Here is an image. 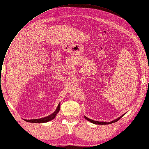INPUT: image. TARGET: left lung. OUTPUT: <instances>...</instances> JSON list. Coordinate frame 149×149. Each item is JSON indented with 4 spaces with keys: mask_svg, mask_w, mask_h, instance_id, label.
Masks as SVG:
<instances>
[{
    "mask_svg": "<svg viewBox=\"0 0 149 149\" xmlns=\"http://www.w3.org/2000/svg\"><path fill=\"white\" fill-rule=\"evenodd\" d=\"M125 114H123L122 116H121L120 117H119L118 118H117V119H116V120H113V121H110V122H105V121H95V120H91V119H90V118H88V117H87L86 116H84V118H86V119H87L88 121H90V122H91V123H93V124H100V125H104V124H111V123H114V122H115V121H118L120 118H121Z\"/></svg>",
    "mask_w": 149,
    "mask_h": 149,
    "instance_id": "8db88e82",
    "label": "left lung"
}]
</instances>
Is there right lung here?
<instances>
[{"mask_svg": "<svg viewBox=\"0 0 149 149\" xmlns=\"http://www.w3.org/2000/svg\"><path fill=\"white\" fill-rule=\"evenodd\" d=\"M60 103H59L58 107L56 108V109L55 110V111L51 114H50L48 116L43 117V118H38V119H32V120H26L24 119L25 121L29 122V123H47L48 122L51 120H52L53 119H54L55 118V117L56 116V114L58 113V112L60 110Z\"/></svg>", "mask_w": 149, "mask_h": 149, "instance_id": "obj_1", "label": "right lung"}]
</instances>
